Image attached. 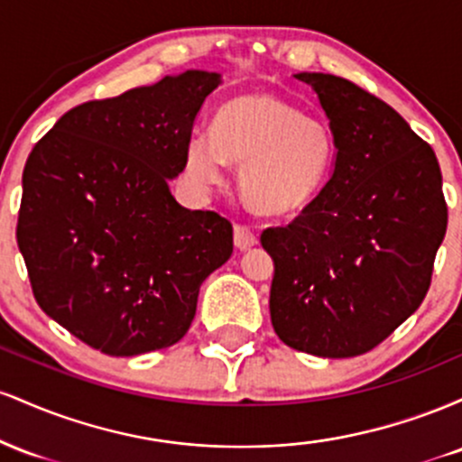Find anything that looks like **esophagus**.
<instances>
[{
    "label": "esophagus",
    "mask_w": 462,
    "mask_h": 462,
    "mask_svg": "<svg viewBox=\"0 0 462 462\" xmlns=\"http://www.w3.org/2000/svg\"><path fill=\"white\" fill-rule=\"evenodd\" d=\"M256 243H258L256 232L249 230L247 226H235V245H236V249L245 252V249L254 247Z\"/></svg>",
    "instance_id": "1"
}]
</instances>
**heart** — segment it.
<instances>
[{"instance_id": "b5f03b06", "label": "heart", "mask_w": 462, "mask_h": 462, "mask_svg": "<svg viewBox=\"0 0 462 462\" xmlns=\"http://www.w3.org/2000/svg\"><path fill=\"white\" fill-rule=\"evenodd\" d=\"M334 161L332 132L317 116L272 93H247L217 110L213 132L187 143V173L199 187L224 182L241 164L238 189L258 215L289 217L319 198Z\"/></svg>"}]
</instances>
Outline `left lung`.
<instances>
[{
	"label": "left lung",
	"mask_w": 462,
	"mask_h": 462,
	"mask_svg": "<svg viewBox=\"0 0 462 462\" xmlns=\"http://www.w3.org/2000/svg\"><path fill=\"white\" fill-rule=\"evenodd\" d=\"M295 78L319 97L337 152L319 198L261 235L273 261L272 323L298 352L358 356L426 298L448 230L441 169L383 99L330 73Z\"/></svg>",
	"instance_id": "obj_1"
}]
</instances>
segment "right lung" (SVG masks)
<instances>
[{
    "label": "right lung",
    "mask_w": 462,
    "mask_h": 462,
    "mask_svg": "<svg viewBox=\"0 0 462 462\" xmlns=\"http://www.w3.org/2000/svg\"><path fill=\"white\" fill-rule=\"evenodd\" d=\"M221 73L164 76L69 110L23 169L17 243L39 306L108 356L178 343L199 286L232 256L230 221L169 190Z\"/></svg>",
    "instance_id": "right-lung-1"
}]
</instances>
